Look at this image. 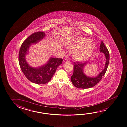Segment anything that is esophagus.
<instances>
[{
  "instance_id": "obj_1",
  "label": "esophagus",
  "mask_w": 127,
  "mask_h": 127,
  "mask_svg": "<svg viewBox=\"0 0 127 127\" xmlns=\"http://www.w3.org/2000/svg\"><path fill=\"white\" fill-rule=\"evenodd\" d=\"M69 61V59H68V58H65L64 60H63V63H65V62H68Z\"/></svg>"
}]
</instances>
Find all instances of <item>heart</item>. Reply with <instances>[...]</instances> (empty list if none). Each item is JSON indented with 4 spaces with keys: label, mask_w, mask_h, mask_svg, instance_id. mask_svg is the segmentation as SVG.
I'll return each instance as SVG.
<instances>
[{
    "label": "heart",
    "mask_w": 127,
    "mask_h": 127,
    "mask_svg": "<svg viewBox=\"0 0 127 127\" xmlns=\"http://www.w3.org/2000/svg\"><path fill=\"white\" fill-rule=\"evenodd\" d=\"M67 47L71 49H78L73 54V57L77 60H85L90 58L95 48V44L86 37L75 38L67 44Z\"/></svg>",
    "instance_id": "obj_1"
}]
</instances>
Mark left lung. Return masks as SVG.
Segmentation results:
<instances>
[{"instance_id":"left-lung-1","label":"left lung","mask_w":127,"mask_h":127,"mask_svg":"<svg viewBox=\"0 0 127 127\" xmlns=\"http://www.w3.org/2000/svg\"><path fill=\"white\" fill-rule=\"evenodd\" d=\"M100 52L103 53L105 55L106 61L104 70L96 77L86 76L83 73V68L87 62L83 63L76 61L73 67V73L71 76V81L76 87L81 89H88L96 85L98 83L106 73L109 61V53L108 50L101 41L100 46Z\"/></svg>"}]
</instances>
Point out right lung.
I'll return each mask as SVG.
<instances>
[{
  "label": "right lung",
  "mask_w": 127,
  "mask_h": 127,
  "mask_svg": "<svg viewBox=\"0 0 127 127\" xmlns=\"http://www.w3.org/2000/svg\"><path fill=\"white\" fill-rule=\"evenodd\" d=\"M45 36V33L42 31L32 34L23 42L19 51V64L23 73L30 81L37 84H44L50 81L63 60L61 58H51L46 64L38 68H32L27 64L25 57L30 46L32 43H37Z\"/></svg>",
  "instance_id": "add662e5"
}]
</instances>
